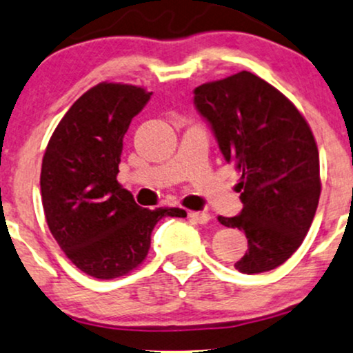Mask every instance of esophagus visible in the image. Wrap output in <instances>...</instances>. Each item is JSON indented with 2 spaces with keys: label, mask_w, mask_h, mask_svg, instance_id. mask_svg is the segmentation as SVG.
Returning <instances> with one entry per match:
<instances>
[{
  "label": "esophagus",
  "mask_w": 353,
  "mask_h": 353,
  "mask_svg": "<svg viewBox=\"0 0 353 353\" xmlns=\"http://www.w3.org/2000/svg\"><path fill=\"white\" fill-rule=\"evenodd\" d=\"M188 216H190V219H192V221L200 223V225H206V223H208L211 219L210 213H205V211H190Z\"/></svg>",
  "instance_id": "esophagus-1"
}]
</instances>
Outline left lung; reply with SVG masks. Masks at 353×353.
<instances>
[{
    "mask_svg": "<svg viewBox=\"0 0 353 353\" xmlns=\"http://www.w3.org/2000/svg\"><path fill=\"white\" fill-rule=\"evenodd\" d=\"M193 94L225 160L241 173V213L218 218L248 238L234 268L244 274L276 269L304 241L319 205L312 130L284 94L248 70L198 85Z\"/></svg>",
    "mask_w": 353,
    "mask_h": 353,
    "instance_id": "obj_1",
    "label": "left lung"
}]
</instances>
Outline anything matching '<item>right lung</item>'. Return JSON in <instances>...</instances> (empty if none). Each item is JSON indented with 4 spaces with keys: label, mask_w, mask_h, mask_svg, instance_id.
<instances>
[{
    "label": "right lung",
    "mask_w": 353,
    "mask_h": 353,
    "mask_svg": "<svg viewBox=\"0 0 353 353\" xmlns=\"http://www.w3.org/2000/svg\"><path fill=\"white\" fill-rule=\"evenodd\" d=\"M152 92L101 82L72 103L46 148L41 196L49 230L72 264L97 279L143 263L153 228L180 208L139 206L117 181L123 135Z\"/></svg>",
    "instance_id": "right-lung-1"
}]
</instances>
